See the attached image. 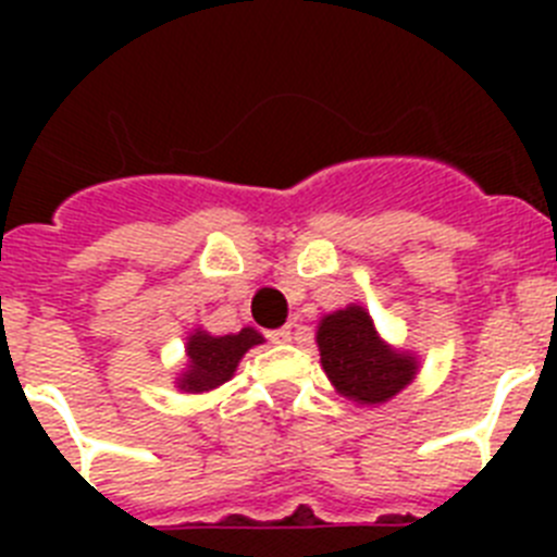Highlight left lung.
Returning <instances> with one entry per match:
<instances>
[{
	"label": "left lung",
	"mask_w": 557,
	"mask_h": 557,
	"mask_svg": "<svg viewBox=\"0 0 557 557\" xmlns=\"http://www.w3.org/2000/svg\"><path fill=\"white\" fill-rule=\"evenodd\" d=\"M262 343V334L253 332V329H243L236 334H206L195 332L189 337V371L181 379V387L191 393H203L211 387L223 385L234 376L239 359L245 357V351Z\"/></svg>",
	"instance_id": "8db88e82"
}]
</instances>
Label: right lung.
<instances>
[{
    "instance_id": "right-lung-1",
    "label": "right lung",
    "mask_w": 557,
    "mask_h": 557,
    "mask_svg": "<svg viewBox=\"0 0 557 557\" xmlns=\"http://www.w3.org/2000/svg\"><path fill=\"white\" fill-rule=\"evenodd\" d=\"M318 348L326 376L343 396L379 405L410 385L416 362L391 351L379 339L371 314L362 307H346L323 318L318 329Z\"/></svg>"
}]
</instances>
